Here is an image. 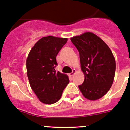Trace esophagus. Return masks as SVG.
<instances>
[{"instance_id":"obj_1","label":"esophagus","mask_w":130,"mask_h":130,"mask_svg":"<svg viewBox=\"0 0 130 130\" xmlns=\"http://www.w3.org/2000/svg\"><path fill=\"white\" fill-rule=\"evenodd\" d=\"M76 72V71L75 69H73V70H72V72H71V73L69 74V76H73L74 75V74H75Z\"/></svg>"}]
</instances>
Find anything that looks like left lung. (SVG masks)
I'll use <instances>...</instances> for the list:
<instances>
[{"label": "left lung", "mask_w": 130, "mask_h": 130, "mask_svg": "<svg viewBox=\"0 0 130 130\" xmlns=\"http://www.w3.org/2000/svg\"><path fill=\"white\" fill-rule=\"evenodd\" d=\"M79 51L84 81L78 85L85 99L96 100L105 95L113 83L115 59L112 51L101 38L92 32L71 37Z\"/></svg>", "instance_id": "left-lung-1"}]
</instances>
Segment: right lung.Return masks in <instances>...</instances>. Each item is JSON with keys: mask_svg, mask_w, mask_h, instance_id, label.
Returning <instances> with one entry per match:
<instances>
[{"mask_svg": "<svg viewBox=\"0 0 130 130\" xmlns=\"http://www.w3.org/2000/svg\"><path fill=\"white\" fill-rule=\"evenodd\" d=\"M67 38L49 36L37 41L26 59L30 85L42 103L52 104L60 99L69 82L67 75L55 71L56 56Z\"/></svg>", "mask_w": 130, "mask_h": 130, "instance_id": "obj_1", "label": "right lung"}]
</instances>
